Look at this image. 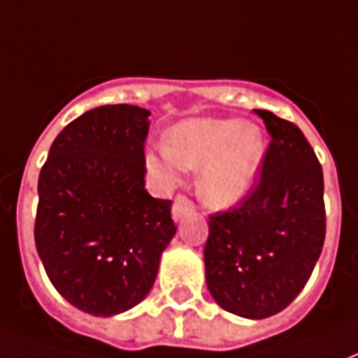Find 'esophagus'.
Instances as JSON below:
<instances>
[{"label": "esophagus", "mask_w": 358, "mask_h": 358, "mask_svg": "<svg viewBox=\"0 0 358 358\" xmlns=\"http://www.w3.org/2000/svg\"><path fill=\"white\" fill-rule=\"evenodd\" d=\"M195 213V205L187 197H184V195H178L176 199H174V203H172V218L178 222V220H182V218L186 217H192Z\"/></svg>", "instance_id": "34e87169"}]
</instances>
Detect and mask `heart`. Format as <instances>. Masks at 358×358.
I'll return each mask as SVG.
<instances>
[{
	"instance_id": "b5f03b06",
	"label": "heart",
	"mask_w": 358,
	"mask_h": 358,
	"mask_svg": "<svg viewBox=\"0 0 358 358\" xmlns=\"http://www.w3.org/2000/svg\"><path fill=\"white\" fill-rule=\"evenodd\" d=\"M268 151L266 134L259 124L240 118H189L172 128L164 148L148 149V171L176 184L180 171H201L197 192L213 209L240 203L255 186Z\"/></svg>"
}]
</instances>
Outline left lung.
Returning <instances> with one entry per match:
<instances>
[{"mask_svg": "<svg viewBox=\"0 0 358 358\" xmlns=\"http://www.w3.org/2000/svg\"><path fill=\"white\" fill-rule=\"evenodd\" d=\"M270 134L261 180L236 209L210 215L205 280L232 315L284 310L313 274L326 236L322 166L297 126L255 109Z\"/></svg>", "mask_w": 358, "mask_h": 358, "instance_id": "1", "label": "left lung"}]
</instances>
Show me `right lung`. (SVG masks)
<instances>
[{
	"mask_svg": "<svg viewBox=\"0 0 358 358\" xmlns=\"http://www.w3.org/2000/svg\"><path fill=\"white\" fill-rule=\"evenodd\" d=\"M149 113L103 105L63 128L38 180L34 240L51 284L94 316L136 307L176 234L171 201L145 189Z\"/></svg>",
	"mask_w": 358,
	"mask_h": 358,
	"instance_id": "add662e5",
	"label": "right lung"
}]
</instances>
